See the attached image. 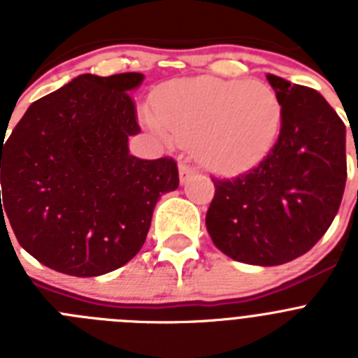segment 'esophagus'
Here are the masks:
<instances>
[{
	"mask_svg": "<svg viewBox=\"0 0 358 358\" xmlns=\"http://www.w3.org/2000/svg\"><path fill=\"white\" fill-rule=\"evenodd\" d=\"M194 176H195V169H192L189 164H185V163L179 164V179H181V185L188 182Z\"/></svg>",
	"mask_w": 358,
	"mask_h": 358,
	"instance_id": "obj_1",
	"label": "esophagus"
}]
</instances>
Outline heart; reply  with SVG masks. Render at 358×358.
<instances>
[{
    "label": "heart",
    "instance_id": "1",
    "mask_svg": "<svg viewBox=\"0 0 358 358\" xmlns=\"http://www.w3.org/2000/svg\"><path fill=\"white\" fill-rule=\"evenodd\" d=\"M143 120L164 143H194L204 169L231 177L256 169L271 154L283 107L265 82L197 77L163 85Z\"/></svg>",
    "mask_w": 358,
    "mask_h": 358
}]
</instances>
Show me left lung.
<instances>
[{"mask_svg": "<svg viewBox=\"0 0 358 358\" xmlns=\"http://www.w3.org/2000/svg\"><path fill=\"white\" fill-rule=\"evenodd\" d=\"M283 107L280 138L256 169L215 182L211 240L249 265H281L308 252L334 222L346 186V127L315 90L267 75Z\"/></svg>", "mask_w": 358, "mask_h": 358, "instance_id": "left-lung-1", "label": "left lung"}]
</instances>
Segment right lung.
Returning a JSON list of instances; mask_svg holds the SVG:
<instances>
[{
    "label": "right lung",
    "mask_w": 358,
    "mask_h": 358,
    "mask_svg": "<svg viewBox=\"0 0 358 358\" xmlns=\"http://www.w3.org/2000/svg\"><path fill=\"white\" fill-rule=\"evenodd\" d=\"M143 78L78 75L31 103L0 145V222L57 273L102 276L127 264L156 202L179 186L173 159L129 154L140 132L129 93Z\"/></svg>",
    "instance_id": "add662e5"
}]
</instances>
